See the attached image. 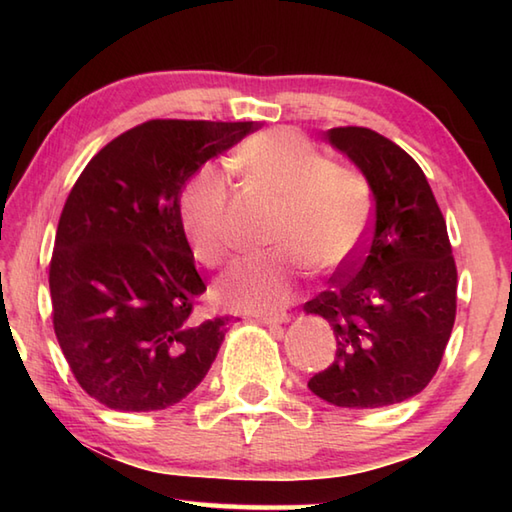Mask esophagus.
Segmentation results:
<instances>
[{
  "label": "esophagus",
  "instance_id": "34e87169",
  "mask_svg": "<svg viewBox=\"0 0 512 512\" xmlns=\"http://www.w3.org/2000/svg\"><path fill=\"white\" fill-rule=\"evenodd\" d=\"M257 321L264 325H281V323H288L290 317L286 312H281V314H266V317H259Z\"/></svg>",
  "mask_w": 512,
  "mask_h": 512
}]
</instances>
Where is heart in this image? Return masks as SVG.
Returning a JSON list of instances; mask_svg holds the SVG:
<instances>
[{
	"label": "heart",
	"instance_id": "b5f03b06",
	"mask_svg": "<svg viewBox=\"0 0 512 512\" xmlns=\"http://www.w3.org/2000/svg\"><path fill=\"white\" fill-rule=\"evenodd\" d=\"M237 162L281 200L273 228L279 248L235 266L217 286V297L235 308L273 312L292 299L295 279L308 264L334 273L356 257L372 222V184L363 171L328 160L292 129H270L246 140ZM226 198L228 182L215 165L195 171L180 195V222L191 253L209 268L231 255Z\"/></svg>",
	"mask_w": 512,
	"mask_h": 512
}]
</instances>
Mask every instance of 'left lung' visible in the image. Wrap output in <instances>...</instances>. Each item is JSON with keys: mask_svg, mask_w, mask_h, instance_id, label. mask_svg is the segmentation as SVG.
I'll use <instances>...</instances> for the list:
<instances>
[{"mask_svg": "<svg viewBox=\"0 0 512 512\" xmlns=\"http://www.w3.org/2000/svg\"><path fill=\"white\" fill-rule=\"evenodd\" d=\"M328 140L367 176L374 213L356 257L306 303L336 339L332 365L308 387L336 407L396 405L436 376L455 323L447 222L405 149L367 127H334Z\"/></svg>", "mask_w": 512, "mask_h": 512, "instance_id": "8db88e82", "label": "left lung"}]
</instances>
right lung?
Segmentation results:
<instances>
[{
  "label": "right lung",
  "instance_id": "right-lung-1",
  "mask_svg": "<svg viewBox=\"0 0 512 512\" xmlns=\"http://www.w3.org/2000/svg\"><path fill=\"white\" fill-rule=\"evenodd\" d=\"M255 129L156 118L107 143L74 182L50 259L52 325L76 383L105 407L167 409L215 361L228 317L193 314L206 286L180 193Z\"/></svg>",
  "mask_w": 512,
  "mask_h": 512
}]
</instances>
